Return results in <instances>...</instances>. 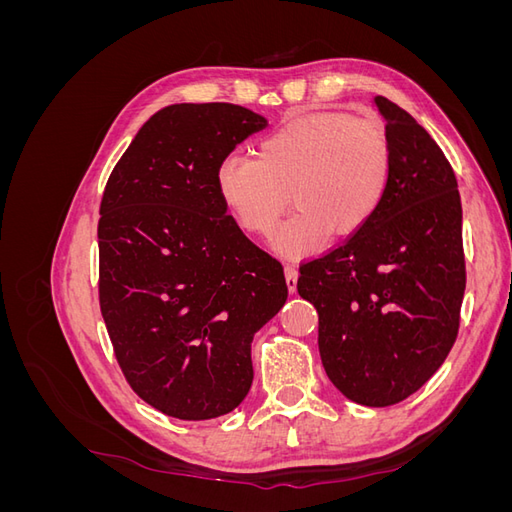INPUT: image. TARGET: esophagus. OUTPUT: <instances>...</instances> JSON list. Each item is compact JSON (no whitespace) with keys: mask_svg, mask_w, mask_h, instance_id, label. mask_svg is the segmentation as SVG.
I'll return each mask as SVG.
<instances>
[{"mask_svg":"<svg viewBox=\"0 0 512 512\" xmlns=\"http://www.w3.org/2000/svg\"><path fill=\"white\" fill-rule=\"evenodd\" d=\"M284 273H286V286L290 292L297 290V280H299V269L294 265H286L284 267Z\"/></svg>","mask_w":512,"mask_h":512,"instance_id":"esophagus-1","label":"esophagus"}]
</instances>
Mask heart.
<instances>
[{
	"mask_svg": "<svg viewBox=\"0 0 512 512\" xmlns=\"http://www.w3.org/2000/svg\"><path fill=\"white\" fill-rule=\"evenodd\" d=\"M391 141L376 115L299 117L260 141L258 158L228 153L215 185L232 218L252 235H269L292 200L297 211L273 247L286 256L314 252L350 235L378 213L391 181Z\"/></svg>",
	"mask_w": 512,
	"mask_h": 512,
	"instance_id": "1",
	"label": "heart"
}]
</instances>
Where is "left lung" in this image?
Returning a JSON list of instances; mask_svg holds the SVG:
<instances>
[{
  "label": "left lung",
  "instance_id": "1",
  "mask_svg": "<svg viewBox=\"0 0 512 512\" xmlns=\"http://www.w3.org/2000/svg\"><path fill=\"white\" fill-rule=\"evenodd\" d=\"M391 141V181L363 228L299 269L318 312L329 380L361 406L416 393L451 352L466 290L461 198L451 164L416 119L374 98Z\"/></svg>",
  "mask_w": 512,
  "mask_h": 512
}]
</instances>
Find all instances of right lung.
<instances>
[{"instance_id":"obj_1","label":"right lung","mask_w":512,"mask_h":512,"mask_svg":"<svg viewBox=\"0 0 512 512\" xmlns=\"http://www.w3.org/2000/svg\"><path fill=\"white\" fill-rule=\"evenodd\" d=\"M267 119L228 102L170 104L106 181L100 309L132 391L181 421L235 410L252 339L280 312V260L247 239L215 185L218 164Z\"/></svg>"}]
</instances>
